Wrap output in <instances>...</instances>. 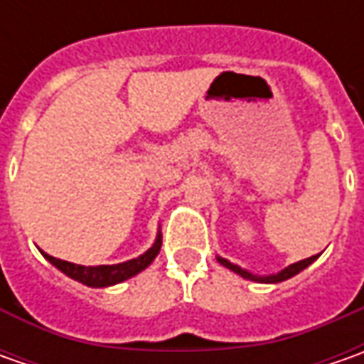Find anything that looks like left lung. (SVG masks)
<instances>
[{
    "instance_id": "8db88e82",
    "label": "left lung",
    "mask_w": 364,
    "mask_h": 364,
    "mask_svg": "<svg viewBox=\"0 0 364 364\" xmlns=\"http://www.w3.org/2000/svg\"><path fill=\"white\" fill-rule=\"evenodd\" d=\"M316 257H318V255H312V257H308V259H301V261H298V263H294V265L286 267L282 273H277V275H269V277H257V275H251L249 272L241 269L239 265H232L231 261H227V259L218 257V263H223L225 267H229V269H232L235 273H239V275H243V277H247V279H253V282H265V284H277V282L289 279V277H294L296 273H300L301 269H306V267H308Z\"/></svg>"
}]
</instances>
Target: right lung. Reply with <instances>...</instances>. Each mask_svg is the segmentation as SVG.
<instances>
[{"instance_id": "add662e5", "label": "right lung", "mask_w": 364, "mask_h": 364, "mask_svg": "<svg viewBox=\"0 0 364 364\" xmlns=\"http://www.w3.org/2000/svg\"><path fill=\"white\" fill-rule=\"evenodd\" d=\"M161 247V237L156 239V243L151 249H147L144 255H139L137 259L132 261H125V263H117V265H97V267H85V265H75V263H68L63 259H56L44 253V257L48 259L52 265H56L63 273H66L68 277L82 282L85 286L91 287H105L113 286V284H119L123 279H129L135 273L144 272L147 265L156 259V255L160 253Z\"/></svg>"}]
</instances>
